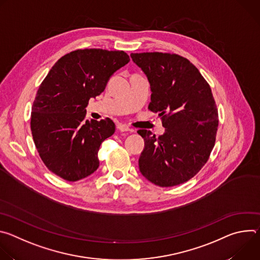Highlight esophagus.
<instances>
[{
	"label": "esophagus",
	"instance_id": "34e87169",
	"mask_svg": "<svg viewBox=\"0 0 260 260\" xmlns=\"http://www.w3.org/2000/svg\"><path fill=\"white\" fill-rule=\"evenodd\" d=\"M117 128H118L120 132H134V131L131 129L126 124H122V123L118 124V125H117Z\"/></svg>",
	"mask_w": 260,
	"mask_h": 260
}]
</instances>
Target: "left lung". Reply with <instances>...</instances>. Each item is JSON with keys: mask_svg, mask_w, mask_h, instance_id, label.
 Returning <instances> with one entry per match:
<instances>
[{"mask_svg": "<svg viewBox=\"0 0 260 260\" xmlns=\"http://www.w3.org/2000/svg\"><path fill=\"white\" fill-rule=\"evenodd\" d=\"M150 83L148 109L161 117L164 135L140 129L145 148L141 174L160 187H172L196 176L215 145L218 110L208 82L187 58L162 52L132 53Z\"/></svg>", "mask_w": 260, "mask_h": 260, "instance_id": "8db88e82", "label": "left lung"}]
</instances>
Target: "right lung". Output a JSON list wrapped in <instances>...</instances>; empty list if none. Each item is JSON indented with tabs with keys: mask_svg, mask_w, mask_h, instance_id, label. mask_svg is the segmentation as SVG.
Here are the masks:
<instances>
[{
	"mask_svg": "<svg viewBox=\"0 0 260 260\" xmlns=\"http://www.w3.org/2000/svg\"><path fill=\"white\" fill-rule=\"evenodd\" d=\"M128 61L122 50L78 49L51 68L37 91L30 129L41 159L53 174L74 182L96 171L100 146L114 134L115 124L110 118L85 121V108Z\"/></svg>",
	"mask_w": 260,
	"mask_h": 260,
	"instance_id": "add662e5",
	"label": "right lung"
}]
</instances>
